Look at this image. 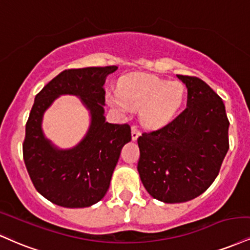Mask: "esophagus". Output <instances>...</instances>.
<instances>
[{
  "label": "esophagus",
  "mask_w": 250,
  "mask_h": 250,
  "mask_svg": "<svg viewBox=\"0 0 250 250\" xmlns=\"http://www.w3.org/2000/svg\"><path fill=\"white\" fill-rule=\"evenodd\" d=\"M140 135H141V131L138 130L137 127H135V125H133V127H131V140L136 141L137 138L140 137Z\"/></svg>",
  "instance_id": "34e87169"
}]
</instances>
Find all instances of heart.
I'll return each mask as SVG.
<instances>
[{
	"label": "heart",
	"instance_id": "obj_1",
	"mask_svg": "<svg viewBox=\"0 0 250 250\" xmlns=\"http://www.w3.org/2000/svg\"><path fill=\"white\" fill-rule=\"evenodd\" d=\"M107 100L122 112L141 109L146 128L159 129L170 123L185 100V87L178 81H165L146 74H133L121 80L119 93H108Z\"/></svg>",
	"mask_w": 250,
	"mask_h": 250
}]
</instances>
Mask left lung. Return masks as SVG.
<instances>
[{"label": "left lung", "instance_id": "left-lung-1", "mask_svg": "<svg viewBox=\"0 0 250 250\" xmlns=\"http://www.w3.org/2000/svg\"><path fill=\"white\" fill-rule=\"evenodd\" d=\"M177 77L188 88L186 109L137 140L142 184L152 198L167 204L185 203L204 193L229 149V121L222 99L199 78Z\"/></svg>", "mask_w": 250, "mask_h": 250}]
</instances>
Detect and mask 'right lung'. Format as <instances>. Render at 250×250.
<instances>
[{
    "label": "right lung",
    "instance_id": "add662e5",
    "mask_svg": "<svg viewBox=\"0 0 250 250\" xmlns=\"http://www.w3.org/2000/svg\"><path fill=\"white\" fill-rule=\"evenodd\" d=\"M117 66L65 70L36 95L25 125L23 158L32 184L51 203L67 208L89 207L109 188L122 146L130 142V127L104 117V85ZM76 95L91 115L83 140L71 149H59L44 137L41 122L60 95Z\"/></svg>",
    "mask_w": 250,
    "mask_h": 250
}]
</instances>
